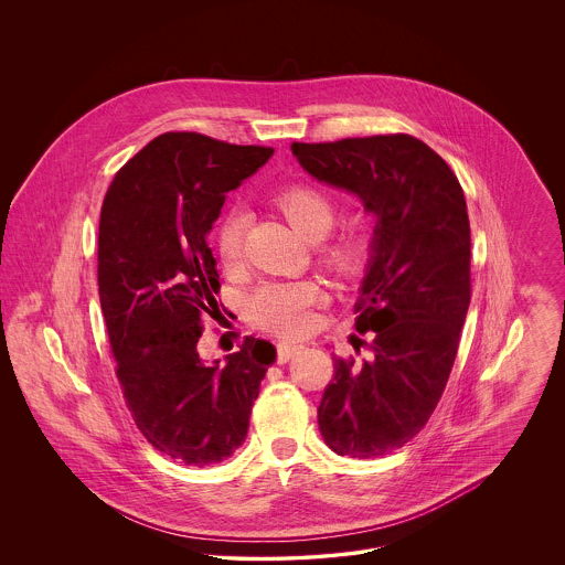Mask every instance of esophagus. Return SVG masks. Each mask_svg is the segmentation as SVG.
<instances>
[{"mask_svg": "<svg viewBox=\"0 0 565 565\" xmlns=\"http://www.w3.org/2000/svg\"><path fill=\"white\" fill-rule=\"evenodd\" d=\"M298 350H300V345H296V343H278L276 345V361L287 363Z\"/></svg>", "mask_w": 565, "mask_h": 565, "instance_id": "obj_1", "label": "esophagus"}]
</instances>
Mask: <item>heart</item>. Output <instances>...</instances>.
<instances>
[{
  "label": "heart",
  "mask_w": 565,
  "mask_h": 565,
  "mask_svg": "<svg viewBox=\"0 0 565 565\" xmlns=\"http://www.w3.org/2000/svg\"><path fill=\"white\" fill-rule=\"evenodd\" d=\"M274 204L291 222V226L307 239H320L334 222V200L316 182H289L274 191ZM247 215L242 209L228 211L220 226L215 247L224 267L242 263L243 239ZM365 252V242L356 231H343L323 245V260L337 271H352L359 267ZM322 300V289L316 282H265L249 302L252 322L280 337H300L316 323L313 309Z\"/></svg>",
  "instance_id": "obj_1"
}]
</instances>
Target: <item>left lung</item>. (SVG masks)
<instances>
[{
  "instance_id": "1",
  "label": "left lung",
  "mask_w": 565,
  "mask_h": 565,
  "mask_svg": "<svg viewBox=\"0 0 565 565\" xmlns=\"http://www.w3.org/2000/svg\"><path fill=\"white\" fill-rule=\"evenodd\" d=\"M291 150L313 178L356 193L379 217L354 305L356 330L374 332L372 359H332L318 424L337 455L383 457L424 428L452 372L472 296L463 189L448 162L411 135Z\"/></svg>"
}]
</instances>
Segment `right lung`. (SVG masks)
I'll list each match as a JSON object with an SVG mask.
<instances>
[{
    "instance_id": "obj_1",
    "label": "right lung",
    "mask_w": 565,
    "mask_h": 565,
    "mask_svg": "<svg viewBox=\"0 0 565 565\" xmlns=\"http://www.w3.org/2000/svg\"><path fill=\"white\" fill-rule=\"evenodd\" d=\"M271 154L164 132L115 173L102 204L97 287L115 374L143 437L184 466L220 463L242 446L276 356L254 337L226 365L198 354L202 320L222 305L206 235L226 193Z\"/></svg>"
}]
</instances>
